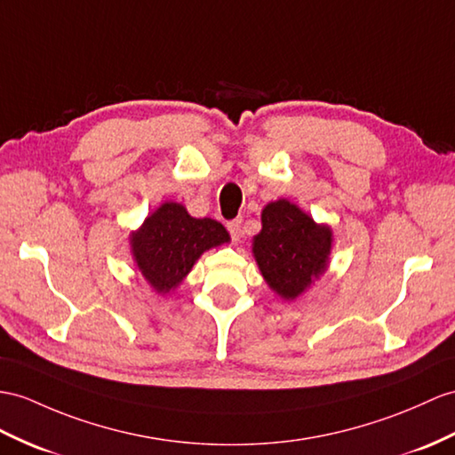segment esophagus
I'll return each instance as SVG.
<instances>
[{"label":"esophagus","mask_w":455,"mask_h":455,"mask_svg":"<svg viewBox=\"0 0 455 455\" xmlns=\"http://www.w3.org/2000/svg\"><path fill=\"white\" fill-rule=\"evenodd\" d=\"M228 229H229L231 237H234V241H239V237L243 235V231H241V218H235V220L228 221Z\"/></svg>","instance_id":"obj_1"}]
</instances>
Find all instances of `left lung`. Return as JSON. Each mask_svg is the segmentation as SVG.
<instances>
[{
    "label": "left lung",
    "mask_w": 455,
    "mask_h": 455,
    "mask_svg": "<svg viewBox=\"0 0 455 455\" xmlns=\"http://www.w3.org/2000/svg\"><path fill=\"white\" fill-rule=\"evenodd\" d=\"M260 221L262 229L252 237V257L270 290L283 301H295L328 270L331 228L316 224L287 198L266 204Z\"/></svg>",
    "instance_id": "left-lung-1"
}]
</instances>
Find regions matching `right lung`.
<instances>
[{"label": "right lung", "mask_w": 455, "mask_h": 455, "mask_svg": "<svg viewBox=\"0 0 455 455\" xmlns=\"http://www.w3.org/2000/svg\"><path fill=\"white\" fill-rule=\"evenodd\" d=\"M228 229L212 218H193L180 203L165 201L129 234L137 270L158 295L180 285L210 249L229 243Z\"/></svg>", "instance_id": "right-lung-1"}]
</instances>
